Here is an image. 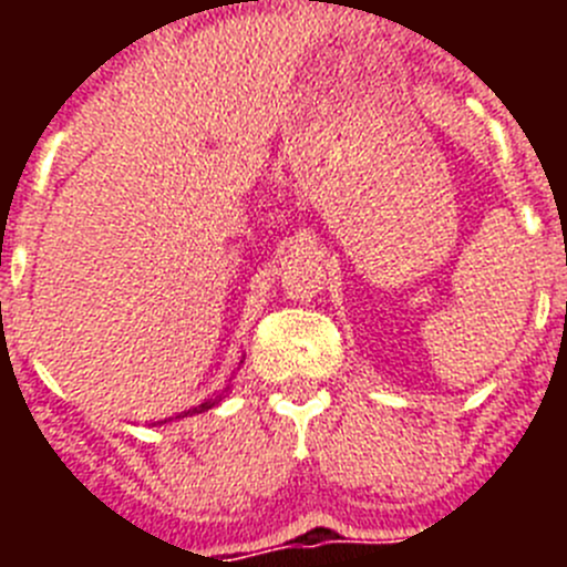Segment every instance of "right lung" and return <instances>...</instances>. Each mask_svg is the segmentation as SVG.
<instances>
[{"instance_id":"add662e5","label":"right lung","mask_w":567,"mask_h":567,"mask_svg":"<svg viewBox=\"0 0 567 567\" xmlns=\"http://www.w3.org/2000/svg\"><path fill=\"white\" fill-rule=\"evenodd\" d=\"M218 403V400L215 398H209V400H204V403H198L195 405V409H189V412H182L178 414V417H187V414H198V412H207V409H213V405Z\"/></svg>"}]
</instances>
